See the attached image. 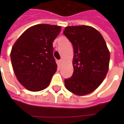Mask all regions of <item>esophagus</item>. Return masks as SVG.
I'll return each mask as SVG.
<instances>
[{"label": "esophagus", "mask_w": 124, "mask_h": 124, "mask_svg": "<svg viewBox=\"0 0 124 124\" xmlns=\"http://www.w3.org/2000/svg\"><path fill=\"white\" fill-rule=\"evenodd\" d=\"M62 60H58V65H59V66H61V65H62Z\"/></svg>", "instance_id": "1"}]
</instances>
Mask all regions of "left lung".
I'll return each instance as SVG.
<instances>
[{
  "mask_svg": "<svg viewBox=\"0 0 124 124\" xmlns=\"http://www.w3.org/2000/svg\"><path fill=\"white\" fill-rule=\"evenodd\" d=\"M74 48V72L65 79L68 90L78 96L94 91L106 76L109 52L103 36L89 26L66 27L63 32Z\"/></svg>",
  "mask_w": 124,
  "mask_h": 124,
  "instance_id": "left-lung-1",
  "label": "left lung"
}]
</instances>
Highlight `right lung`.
I'll list each match as a JSON object with an SVG mask.
<instances>
[{"mask_svg": "<svg viewBox=\"0 0 124 124\" xmlns=\"http://www.w3.org/2000/svg\"><path fill=\"white\" fill-rule=\"evenodd\" d=\"M60 31L59 26H33L20 36L12 47L10 59L15 75L28 90L38 92L46 88L56 72L52 43Z\"/></svg>", "mask_w": 124, "mask_h": 124, "instance_id": "obj_1", "label": "right lung"}]
</instances>
